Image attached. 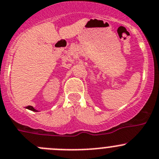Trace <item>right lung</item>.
Masks as SVG:
<instances>
[{"label":"right lung","mask_w":159,"mask_h":159,"mask_svg":"<svg viewBox=\"0 0 159 159\" xmlns=\"http://www.w3.org/2000/svg\"><path fill=\"white\" fill-rule=\"evenodd\" d=\"M26 108H28V109L31 110V111H37V110H36V109H34V108H33V107H32V106H27V107H26Z\"/></svg>","instance_id":"1"}]
</instances>
